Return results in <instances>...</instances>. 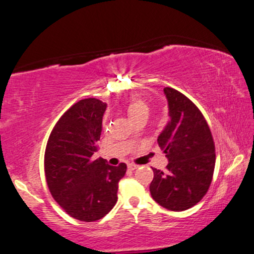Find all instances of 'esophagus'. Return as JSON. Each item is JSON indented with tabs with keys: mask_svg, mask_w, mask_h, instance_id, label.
Instances as JSON below:
<instances>
[{
	"mask_svg": "<svg viewBox=\"0 0 254 254\" xmlns=\"http://www.w3.org/2000/svg\"><path fill=\"white\" fill-rule=\"evenodd\" d=\"M137 167H139V166H137V164H135V163H128V169H130V170H135Z\"/></svg>",
	"mask_w": 254,
	"mask_h": 254,
	"instance_id": "34e87169",
	"label": "esophagus"
}]
</instances>
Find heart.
<instances>
[{
	"label": "heart",
	"instance_id": "obj_1",
	"mask_svg": "<svg viewBox=\"0 0 254 254\" xmlns=\"http://www.w3.org/2000/svg\"><path fill=\"white\" fill-rule=\"evenodd\" d=\"M127 114L129 117L130 120H134L135 118L140 117V115L146 114L148 115V112H149V106H148L147 101H144L143 99H134L131 100L129 104L127 105L126 107Z\"/></svg>",
	"mask_w": 254,
	"mask_h": 254
}]
</instances>
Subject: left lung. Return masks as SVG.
<instances>
[{
  "instance_id": "8db88e82",
  "label": "left lung",
  "mask_w": 254,
  "mask_h": 254,
  "mask_svg": "<svg viewBox=\"0 0 254 254\" xmlns=\"http://www.w3.org/2000/svg\"><path fill=\"white\" fill-rule=\"evenodd\" d=\"M170 121L157 143L169 163L153 168L151 197L171 211H184L205 196L211 184L216 148L205 118L195 104L175 88L164 87Z\"/></svg>"
}]
</instances>
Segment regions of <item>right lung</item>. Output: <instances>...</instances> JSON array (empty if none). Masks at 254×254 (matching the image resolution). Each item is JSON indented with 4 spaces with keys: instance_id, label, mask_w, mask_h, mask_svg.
<instances>
[{
    "instance_id": "add662e5",
    "label": "right lung",
    "mask_w": 254,
    "mask_h": 254,
    "mask_svg": "<svg viewBox=\"0 0 254 254\" xmlns=\"http://www.w3.org/2000/svg\"><path fill=\"white\" fill-rule=\"evenodd\" d=\"M107 105L95 98L79 100L55 125L44 154L45 180L52 197L72 218L95 222L118 200V183L127 166H110L98 150Z\"/></svg>"
}]
</instances>
